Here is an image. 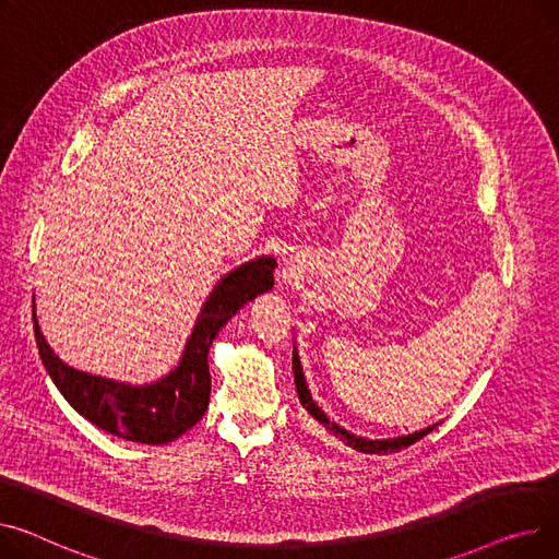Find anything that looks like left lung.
<instances>
[{"instance_id": "1", "label": "left lung", "mask_w": 559, "mask_h": 559, "mask_svg": "<svg viewBox=\"0 0 559 559\" xmlns=\"http://www.w3.org/2000/svg\"><path fill=\"white\" fill-rule=\"evenodd\" d=\"M294 364V382H296V393H299V400L304 404L306 412L334 438H340L342 442H346L348 448L357 450V452H364V454H393V452H400L404 448H408V444L418 442L420 438H425L433 427H427L423 431H416L412 436H400V438H391V440H366V438H359V436H353L348 433L346 429H342L340 425H334L332 420H328V416L321 412V408L314 404V400L310 397V391L306 386V378H304V370H301V364H299V357L294 355L292 359Z\"/></svg>"}]
</instances>
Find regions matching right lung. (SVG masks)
<instances>
[{"instance_id":"right-lung-1","label":"right lung","mask_w":559,"mask_h":559,"mask_svg":"<svg viewBox=\"0 0 559 559\" xmlns=\"http://www.w3.org/2000/svg\"><path fill=\"white\" fill-rule=\"evenodd\" d=\"M274 267L276 260L265 255L222 278L193 328L179 366L155 384L130 386L67 366L45 342L33 310L37 350L58 391L92 425L132 442L166 444L204 416L211 397L209 348L215 334L255 294L272 289Z\"/></svg>"}]
</instances>
